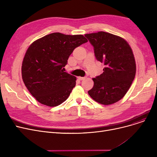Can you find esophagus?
<instances>
[{
  "mask_svg": "<svg viewBox=\"0 0 157 157\" xmlns=\"http://www.w3.org/2000/svg\"><path fill=\"white\" fill-rule=\"evenodd\" d=\"M78 79H79V80H83L85 78V77H81V76H79V77H78Z\"/></svg>",
  "mask_w": 157,
  "mask_h": 157,
  "instance_id": "34e87169",
  "label": "esophagus"
}]
</instances>
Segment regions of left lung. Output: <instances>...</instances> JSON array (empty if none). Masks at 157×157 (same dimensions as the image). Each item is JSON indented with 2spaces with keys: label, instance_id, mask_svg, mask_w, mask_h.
I'll list each match as a JSON object with an SVG mask.
<instances>
[{
  "label": "left lung",
  "instance_id": "8db88e82",
  "mask_svg": "<svg viewBox=\"0 0 157 157\" xmlns=\"http://www.w3.org/2000/svg\"><path fill=\"white\" fill-rule=\"evenodd\" d=\"M85 36L94 46L96 59L105 65L103 73L93 78L94 85L88 92L89 95L104 105L119 101L136 76V62L130 46L124 39L102 31Z\"/></svg>",
  "mask_w": 157,
  "mask_h": 157
}]
</instances>
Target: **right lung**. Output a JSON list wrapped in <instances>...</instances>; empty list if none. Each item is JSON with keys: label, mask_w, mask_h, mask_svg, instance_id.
I'll list each match as a JSON object with an SVG mask.
<instances>
[{"label": "right lung", "mask_w": 157, "mask_h": 157, "mask_svg": "<svg viewBox=\"0 0 157 157\" xmlns=\"http://www.w3.org/2000/svg\"><path fill=\"white\" fill-rule=\"evenodd\" d=\"M88 42L83 35L52 33L34 41L28 48L21 75L30 93L42 104L55 107L67 100L76 78L64 72L74 49Z\"/></svg>", "instance_id": "right-lung-1"}]
</instances>
